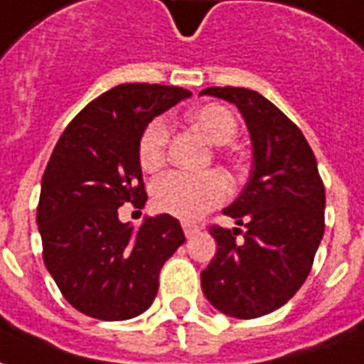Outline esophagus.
I'll return each instance as SVG.
<instances>
[{
	"label": "esophagus",
	"instance_id": "esophagus-1",
	"mask_svg": "<svg viewBox=\"0 0 364 364\" xmlns=\"http://www.w3.org/2000/svg\"><path fill=\"white\" fill-rule=\"evenodd\" d=\"M182 229H184V235L188 238L190 237H193V235H196V232H198V229H200V227H198V225H193V223H182Z\"/></svg>",
	"mask_w": 364,
	"mask_h": 364
}]
</instances>
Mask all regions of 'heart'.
Wrapping results in <instances>:
<instances>
[{
    "label": "heart",
    "mask_w": 364,
    "mask_h": 364,
    "mask_svg": "<svg viewBox=\"0 0 364 364\" xmlns=\"http://www.w3.org/2000/svg\"><path fill=\"white\" fill-rule=\"evenodd\" d=\"M190 122L215 145L229 143L237 134L238 124L235 114L223 105H205L190 114ZM171 139V124L159 116L143 129L137 143V161L143 171L153 172L163 166L166 147ZM229 196V182L217 171L186 172L171 171L155 180L153 201L156 209L192 221L219 205Z\"/></svg>",
    "instance_id": "heart-1"
}]
</instances>
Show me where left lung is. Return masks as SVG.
I'll use <instances>...</instances> for the list:
<instances>
[{
	"label": "left lung",
	"instance_id": "8db88e82",
	"mask_svg": "<svg viewBox=\"0 0 364 364\" xmlns=\"http://www.w3.org/2000/svg\"><path fill=\"white\" fill-rule=\"evenodd\" d=\"M201 95L235 102L254 145L250 180L223 211L244 230L209 227L219 248L201 272V289L223 314L259 318L309 277L326 227V190L306 137L266 97L242 87H208Z\"/></svg>",
	"mask_w": 364,
	"mask_h": 364
}]
</instances>
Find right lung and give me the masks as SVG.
Here are the masks:
<instances>
[{
	"mask_svg": "<svg viewBox=\"0 0 364 364\" xmlns=\"http://www.w3.org/2000/svg\"><path fill=\"white\" fill-rule=\"evenodd\" d=\"M186 97L182 87L118 85L85 106L55 143L36 208L42 258L65 301L87 316L116 322L145 312L161 267L186 240L166 213L139 230L118 219L120 205L147 200L137 161L143 129Z\"/></svg>",
	"mask_w": 364,
	"mask_h": 364,
	"instance_id": "obj_1",
	"label": "right lung"
}]
</instances>
